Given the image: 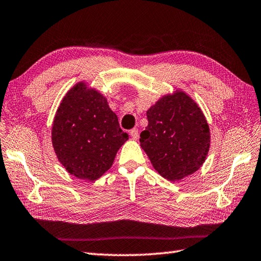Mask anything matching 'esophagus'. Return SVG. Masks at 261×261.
I'll return each mask as SVG.
<instances>
[{
    "label": "esophagus",
    "mask_w": 261,
    "mask_h": 261,
    "mask_svg": "<svg viewBox=\"0 0 261 261\" xmlns=\"http://www.w3.org/2000/svg\"><path fill=\"white\" fill-rule=\"evenodd\" d=\"M130 135H131L132 139L137 140L138 138H139V131H138V129H136V127H135V129H132V130L130 131Z\"/></svg>",
    "instance_id": "34e87169"
}]
</instances>
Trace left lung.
Returning <instances> with one entry per match:
<instances>
[{"mask_svg":"<svg viewBox=\"0 0 261 261\" xmlns=\"http://www.w3.org/2000/svg\"><path fill=\"white\" fill-rule=\"evenodd\" d=\"M148 125L140 146L155 170L168 181H180L202 166L211 147L207 120L198 104L176 89L147 111Z\"/></svg>","mask_w":261,"mask_h":261,"instance_id":"1","label":"left lung"}]
</instances>
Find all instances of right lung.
<instances>
[{"label":"right lung","mask_w":261,"mask_h":261,"mask_svg":"<svg viewBox=\"0 0 261 261\" xmlns=\"http://www.w3.org/2000/svg\"><path fill=\"white\" fill-rule=\"evenodd\" d=\"M127 139L98 90L80 81L65 94L54 116L52 144L70 174L87 181L99 178Z\"/></svg>","instance_id":"1"}]
</instances>
